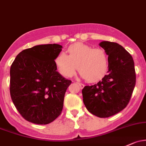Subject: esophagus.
I'll return each mask as SVG.
<instances>
[{"label": "esophagus", "mask_w": 146, "mask_h": 146, "mask_svg": "<svg viewBox=\"0 0 146 146\" xmlns=\"http://www.w3.org/2000/svg\"><path fill=\"white\" fill-rule=\"evenodd\" d=\"M77 84H78V85H79L81 89H82V88H83V87H84V86H85V85H83V84L80 83V82H77Z\"/></svg>", "instance_id": "34e87169"}]
</instances>
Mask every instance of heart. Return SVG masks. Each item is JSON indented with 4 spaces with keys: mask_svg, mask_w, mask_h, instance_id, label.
<instances>
[{
    "mask_svg": "<svg viewBox=\"0 0 146 146\" xmlns=\"http://www.w3.org/2000/svg\"><path fill=\"white\" fill-rule=\"evenodd\" d=\"M68 55L61 52L54 59L55 65L61 75L70 78L78 70L88 82H96L104 77L108 68V58L101 48L76 42L67 49Z\"/></svg>",
    "mask_w": 146,
    "mask_h": 146,
    "instance_id": "obj_1",
    "label": "heart"
}]
</instances>
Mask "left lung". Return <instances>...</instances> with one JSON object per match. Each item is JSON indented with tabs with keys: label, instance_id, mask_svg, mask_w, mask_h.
Returning a JSON list of instances; mask_svg holds the SVG:
<instances>
[{
	"label": "left lung",
	"instance_id": "1",
	"mask_svg": "<svg viewBox=\"0 0 146 146\" xmlns=\"http://www.w3.org/2000/svg\"><path fill=\"white\" fill-rule=\"evenodd\" d=\"M99 45L108 55V70L97 84L82 90L87 110L99 117H108L126 108L136 85L131 55L116 42L103 41Z\"/></svg>",
	"mask_w": 146,
	"mask_h": 146
}]
</instances>
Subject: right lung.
Wrapping results in <instances>:
<instances>
[{
  "mask_svg": "<svg viewBox=\"0 0 146 146\" xmlns=\"http://www.w3.org/2000/svg\"><path fill=\"white\" fill-rule=\"evenodd\" d=\"M62 46L36 45L21 51L10 67L12 102L26 120L47 125L59 116L71 81L56 71L54 59Z\"/></svg>",
  "mask_w": 146,
  "mask_h": 146,
  "instance_id": "obj_1",
  "label": "right lung"
}]
</instances>
